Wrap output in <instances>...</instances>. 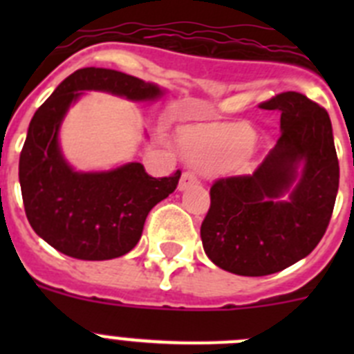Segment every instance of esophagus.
Wrapping results in <instances>:
<instances>
[{
  "label": "esophagus",
  "mask_w": 354,
  "mask_h": 354,
  "mask_svg": "<svg viewBox=\"0 0 354 354\" xmlns=\"http://www.w3.org/2000/svg\"><path fill=\"white\" fill-rule=\"evenodd\" d=\"M198 183V177H196L195 171L192 170H186L183 174V177H180V183H179V189H186V187L193 186V184Z\"/></svg>",
  "instance_id": "1"
}]
</instances>
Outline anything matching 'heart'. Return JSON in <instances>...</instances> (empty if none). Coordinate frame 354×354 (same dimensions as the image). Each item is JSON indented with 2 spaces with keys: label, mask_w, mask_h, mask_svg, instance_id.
Returning <instances> with one entry per match:
<instances>
[{
  "label": "heart",
  "mask_w": 354,
  "mask_h": 354,
  "mask_svg": "<svg viewBox=\"0 0 354 354\" xmlns=\"http://www.w3.org/2000/svg\"><path fill=\"white\" fill-rule=\"evenodd\" d=\"M252 131L245 126L216 127L187 134L184 138V147L193 158L218 162L245 154L252 145Z\"/></svg>",
  "instance_id": "heart-1"
}]
</instances>
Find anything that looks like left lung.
I'll use <instances>...</instances> for the list:
<instances>
[{
    "label": "left lung",
    "mask_w": 354,
    "mask_h": 354,
    "mask_svg": "<svg viewBox=\"0 0 354 354\" xmlns=\"http://www.w3.org/2000/svg\"><path fill=\"white\" fill-rule=\"evenodd\" d=\"M280 113L282 134L253 174L216 179L200 237L218 268L241 277H266L306 257L323 239L339 192L330 115L299 92L259 104ZM289 203L277 200L297 176Z\"/></svg>",
    "instance_id": "1"
}]
</instances>
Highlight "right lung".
<instances>
[{
	"instance_id": "obj_1",
	"label": "right lung",
	"mask_w": 354,
	"mask_h": 354,
	"mask_svg": "<svg viewBox=\"0 0 354 354\" xmlns=\"http://www.w3.org/2000/svg\"><path fill=\"white\" fill-rule=\"evenodd\" d=\"M77 90H104L133 101L161 95L152 83L113 71L84 67L62 81L28 127L19 183L31 228L46 243L81 261H108L138 245L150 209L175 192L180 170L150 177L140 162L104 174H77L58 147V127Z\"/></svg>"
}]
</instances>
